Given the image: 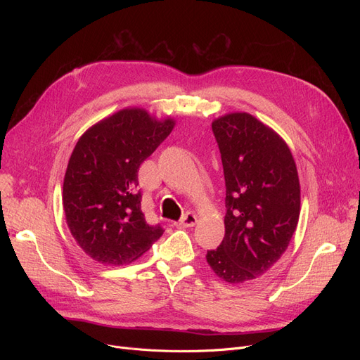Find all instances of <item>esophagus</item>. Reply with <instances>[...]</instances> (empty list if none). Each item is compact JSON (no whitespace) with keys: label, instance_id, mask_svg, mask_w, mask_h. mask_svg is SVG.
I'll use <instances>...</instances> for the list:
<instances>
[{"label":"esophagus","instance_id":"obj_1","mask_svg":"<svg viewBox=\"0 0 360 360\" xmlns=\"http://www.w3.org/2000/svg\"><path fill=\"white\" fill-rule=\"evenodd\" d=\"M197 224V216L194 213H186L178 223L176 226L179 228H193V226Z\"/></svg>","mask_w":360,"mask_h":360}]
</instances>
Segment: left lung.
Listing matches in <instances>:
<instances>
[{
  "mask_svg": "<svg viewBox=\"0 0 360 360\" xmlns=\"http://www.w3.org/2000/svg\"><path fill=\"white\" fill-rule=\"evenodd\" d=\"M224 182V238L205 259L223 281L247 283L270 270L288 250L300 213L295 159L280 134L248 112L212 122Z\"/></svg>",
  "mask_w": 360,
  "mask_h": 360,
  "instance_id": "obj_1",
  "label": "left lung"
}]
</instances>
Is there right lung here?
Here are the masks:
<instances>
[{"instance_id":"obj_1","label":"right lung","mask_w":360,"mask_h":360,"mask_svg":"<svg viewBox=\"0 0 360 360\" xmlns=\"http://www.w3.org/2000/svg\"><path fill=\"white\" fill-rule=\"evenodd\" d=\"M176 121L129 106L89 127L70 156L63 207L68 229L91 259L125 266L162 235L141 212L140 165L170 134Z\"/></svg>"}]
</instances>
